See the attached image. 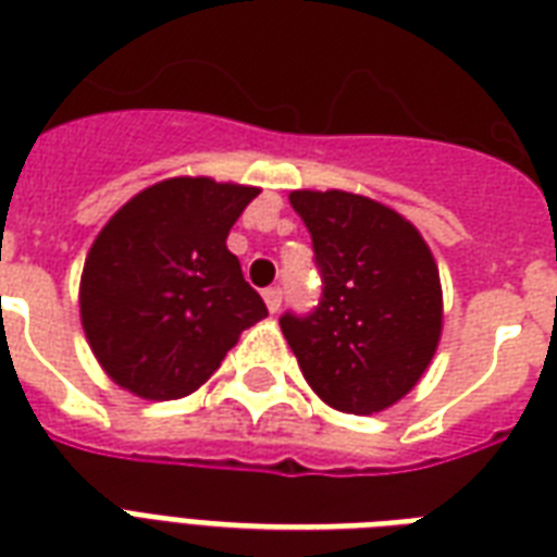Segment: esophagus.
I'll use <instances>...</instances> for the list:
<instances>
[{"label":"esophagus","instance_id":"esophagus-1","mask_svg":"<svg viewBox=\"0 0 557 557\" xmlns=\"http://www.w3.org/2000/svg\"><path fill=\"white\" fill-rule=\"evenodd\" d=\"M264 301H267V308H270V313H275V310L282 308V287H267Z\"/></svg>","mask_w":557,"mask_h":557}]
</instances>
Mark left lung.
Wrapping results in <instances>:
<instances>
[{"instance_id": "obj_1", "label": "left lung", "mask_w": 557, "mask_h": 557, "mask_svg": "<svg viewBox=\"0 0 557 557\" xmlns=\"http://www.w3.org/2000/svg\"><path fill=\"white\" fill-rule=\"evenodd\" d=\"M308 226L322 296L278 325L310 389L327 407L372 416L424 374L442 334V284L418 230L348 191H293Z\"/></svg>"}]
</instances>
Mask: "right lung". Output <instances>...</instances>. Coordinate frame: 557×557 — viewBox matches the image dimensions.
Listing matches in <instances>:
<instances>
[{
  "label": "right lung",
  "instance_id": "1",
  "mask_svg": "<svg viewBox=\"0 0 557 557\" xmlns=\"http://www.w3.org/2000/svg\"><path fill=\"white\" fill-rule=\"evenodd\" d=\"M258 188L176 176L145 188L95 238L81 278V322L119 386L174 400L206 383L264 299L226 249Z\"/></svg>",
  "mask_w": 557,
  "mask_h": 557
}]
</instances>
